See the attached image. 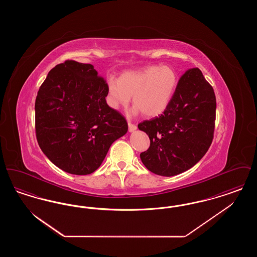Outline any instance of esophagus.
<instances>
[{
    "mask_svg": "<svg viewBox=\"0 0 257 257\" xmlns=\"http://www.w3.org/2000/svg\"><path fill=\"white\" fill-rule=\"evenodd\" d=\"M128 128H129V132H134L137 129V125L134 123L128 122Z\"/></svg>",
    "mask_w": 257,
    "mask_h": 257,
    "instance_id": "34e87169",
    "label": "esophagus"
}]
</instances>
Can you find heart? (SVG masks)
Listing matches in <instances>:
<instances>
[{
    "mask_svg": "<svg viewBox=\"0 0 257 257\" xmlns=\"http://www.w3.org/2000/svg\"><path fill=\"white\" fill-rule=\"evenodd\" d=\"M177 86V75L167 65H151L139 71H127L118 80L108 82V103L112 109L125 108L133 96L135 113L156 116L166 110Z\"/></svg>",
    "mask_w": 257,
    "mask_h": 257,
    "instance_id": "obj_1",
    "label": "heart"
}]
</instances>
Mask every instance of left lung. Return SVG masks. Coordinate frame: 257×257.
Instances as JSON below:
<instances>
[{
    "label": "left lung",
    "instance_id": "1",
    "mask_svg": "<svg viewBox=\"0 0 257 257\" xmlns=\"http://www.w3.org/2000/svg\"><path fill=\"white\" fill-rule=\"evenodd\" d=\"M216 107L214 89L202 72L188 69L164 112L138 125L150 140L149 148L140 155L147 170L173 176L194 167L212 144Z\"/></svg>",
    "mask_w": 257,
    "mask_h": 257
}]
</instances>
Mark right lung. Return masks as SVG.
I'll use <instances>...</instances> for the list:
<instances>
[{"label":"right lung","mask_w":257,"mask_h":257,"mask_svg":"<svg viewBox=\"0 0 257 257\" xmlns=\"http://www.w3.org/2000/svg\"><path fill=\"white\" fill-rule=\"evenodd\" d=\"M108 84L93 65L67 60L50 70L36 99L38 146L58 168L96 171L111 144L126 134L122 114L106 102Z\"/></svg>","instance_id":"add662e5"}]
</instances>
